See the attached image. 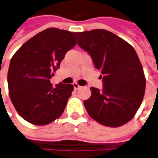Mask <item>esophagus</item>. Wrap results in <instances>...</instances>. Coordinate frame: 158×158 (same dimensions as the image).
<instances>
[{"mask_svg":"<svg viewBox=\"0 0 158 158\" xmlns=\"http://www.w3.org/2000/svg\"><path fill=\"white\" fill-rule=\"evenodd\" d=\"M73 86H74V89H76V90L78 89H80V88H81V86L79 85L78 83H77V82H74V83H73Z\"/></svg>","mask_w":158,"mask_h":158,"instance_id":"1","label":"esophagus"}]
</instances>
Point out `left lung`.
Masks as SVG:
<instances>
[{"instance_id": "1", "label": "left lung", "mask_w": 158, "mask_h": 158, "mask_svg": "<svg viewBox=\"0 0 158 158\" xmlns=\"http://www.w3.org/2000/svg\"><path fill=\"white\" fill-rule=\"evenodd\" d=\"M78 44L89 52L103 75L102 91L90 88L84 106L91 118L105 127H118L135 116L143 101L146 80L135 50L103 29L75 32Z\"/></svg>"}]
</instances>
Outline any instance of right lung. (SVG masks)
<instances>
[{
	"mask_svg": "<svg viewBox=\"0 0 158 158\" xmlns=\"http://www.w3.org/2000/svg\"><path fill=\"white\" fill-rule=\"evenodd\" d=\"M76 44L75 32L51 27L27 40L13 56L7 72L8 93L27 122L45 126L64 113L74 86L60 82L53 88L50 79Z\"/></svg>",
	"mask_w": 158,
	"mask_h": 158,
	"instance_id": "1",
	"label": "right lung"
}]
</instances>
